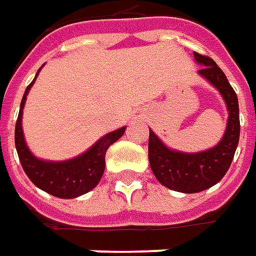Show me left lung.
I'll return each mask as SVG.
<instances>
[{"instance_id":"1","label":"left lung","mask_w":256,"mask_h":256,"mask_svg":"<svg viewBox=\"0 0 256 256\" xmlns=\"http://www.w3.org/2000/svg\"><path fill=\"white\" fill-rule=\"evenodd\" d=\"M194 58L202 66L198 74L218 90L226 105L228 120L221 141L205 151L182 152L166 146L150 130L148 142V158L155 178L164 186L184 194L205 191L221 181L231 166L241 130L238 98L225 74L211 58L198 52H194Z\"/></svg>"}]
</instances>
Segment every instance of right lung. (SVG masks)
Returning <instances> with one entry per match:
<instances>
[{
    "label": "right lung",
    "instance_id": "add662e5",
    "mask_svg": "<svg viewBox=\"0 0 256 256\" xmlns=\"http://www.w3.org/2000/svg\"><path fill=\"white\" fill-rule=\"evenodd\" d=\"M41 68L38 70L32 82L26 86L21 101L18 120L15 124V148L26 176L31 180L35 186L48 192L50 195H54L56 198L71 200L84 195L98 185L105 170L106 150L122 136L126 126L118 128L112 132L104 135L102 138H100L85 152L71 160L48 161L35 156L25 141L24 131H22V111H24L26 95L30 92L31 86L34 85Z\"/></svg>",
    "mask_w": 256,
    "mask_h": 256
}]
</instances>
